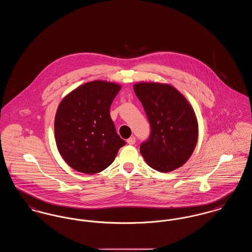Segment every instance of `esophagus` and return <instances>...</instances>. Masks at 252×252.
Masks as SVG:
<instances>
[{"label": "esophagus", "mask_w": 252, "mask_h": 252, "mask_svg": "<svg viewBox=\"0 0 252 252\" xmlns=\"http://www.w3.org/2000/svg\"><path fill=\"white\" fill-rule=\"evenodd\" d=\"M126 142H127V144H131L132 145V144H134L136 143V138H135V137H130Z\"/></svg>", "instance_id": "esophagus-1"}]
</instances>
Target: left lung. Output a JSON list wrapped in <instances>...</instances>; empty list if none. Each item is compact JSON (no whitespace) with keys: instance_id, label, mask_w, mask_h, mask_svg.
Listing matches in <instances>:
<instances>
[{"instance_id":"8db88e82","label":"left lung","mask_w":252,"mask_h":252,"mask_svg":"<svg viewBox=\"0 0 252 252\" xmlns=\"http://www.w3.org/2000/svg\"><path fill=\"white\" fill-rule=\"evenodd\" d=\"M134 92L141 101L151 132L140 151L150 167L170 172L183 165L197 143V120L189 102L174 87L138 83Z\"/></svg>"}]
</instances>
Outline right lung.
Masks as SVG:
<instances>
[{
	"label": "right lung",
	"mask_w": 252,
	"mask_h": 252,
	"mask_svg": "<svg viewBox=\"0 0 252 252\" xmlns=\"http://www.w3.org/2000/svg\"><path fill=\"white\" fill-rule=\"evenodd\" d=\"M121 86L95 80L70 93L57 110L55 137L63 159L74 170L95 174L108 167L126 144L109 108Z\"/></svg>",
	"instance_id": "1"
}]
</instances>
